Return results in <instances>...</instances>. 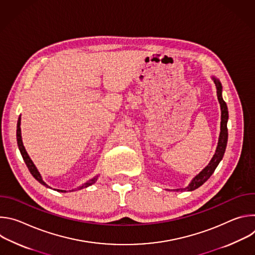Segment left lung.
Here are the masks:
<instances>
[{
	"mask_svg": "<svg viewBox=\"0 0 255 255\" xmlns=\"http://www.w3.org/2000/svg\"><path fill=\"white\" fill-rule=\"evenodd\" d=\"M212 80L215 83V86H216V89H217L218 101H219L220 108H221L220 135H219V139H218V145H217L215 154L213 155V157L210 160V162L208 163V165L206 167H204L197 175L194 176V178L191 180V183L188 185V187L183 188V189L168 190V191L192 192V191L200 188L204 183H206L208 178L213 174L216 167L218 166V164L220 163V161L222 160V158L224 156L226 146H227V141H228V129H227V122H228V117H229L228 116V108H227V105H226V103H225V101L223 100V97H222V85H221L220 81L218 80L217 78H215L214 76H212Z\"/></svg>",
	"mask_w": 255,
	"mask_h": 255,
	"instance_id": "1",
	"label": "left lung"
}]
</instances>
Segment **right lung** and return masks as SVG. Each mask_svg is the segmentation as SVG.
Segmentation results:
<instances>
[{
  "instance_id": "1",
  "label": "right lung",
  "mask_w": 255,
  "mask_h": 255,
  "mask_svg": "<svg viewBox=\"0 0 255 255\" xmlns=\"http://www.w3.org/2000/svg\"><path fill=\"white\" fill-rule=\"evenodd\" d=\"M20 125H21V116L19 117V119H18V123H17V143H18V147H19V150H20V152H21V155H22V157H23V159H24V161H25V163H26V165H27V167H28L29 171H30V172H31V174L35 177V179H37L41 185L45 186L46 188L51 189V188H50V187L45 183V181L43 180V178H42V176H41L40 172L38 171L37 167L35 166V164H34V163H33V161L31 160L30 156L28 155V153H27V151H26V149H25V147H24L23 141H22V135H21V127H20ZM98 177H99V175H96L95 177H93V178H91L90 180L86 181V183H85V184H83L82 186L78 187L77 189L71 190V191H69V192H74L75 190H82V189H85V188H88V187H90V186L94 185V184L96 183V181H97ZM55 191L60 192V193H66V192H68V191H65V190H55Z\"/></svg>"
}]
</instances>
